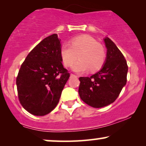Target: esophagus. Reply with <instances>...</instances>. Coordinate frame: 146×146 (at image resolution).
Returning a JSON list of instances; mask_svg holds the SVG:
<instances>
[{"instance_id": "1", "label": "esophagus", "mask_w": 146, "mask_h": 146, "mask_svg": "<svg viewBox=\"0 0 146 146\" xmlns=\"http://www.w3.org/2000/svg\"><path fill=\"white\" fill-rule=\"evenodd\" d=\"M73 77H75V78H76L77 77V75H74V74H71V78H73Z\"/></svg>"}]
</instances>
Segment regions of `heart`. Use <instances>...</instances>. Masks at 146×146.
<instances>
[{"label":"heart","instance_id":"b5f03b06","mask_svg":"<svg viewBox=\"0 0 146 146\" xmlns=\"http://www.w3.org/2000/svg\"><path fill=\"white\" fill-rule=\"evenodd\" d=\"M60 55L66 67H71L80 58L73 67V70L78 73L88 69L90 72L98 71L103 67L106 58L104 46L88 35L74 37L70 41V45L63 44L60 48Z\"/></svg>","mask_w":146,"mask_h":146}]
</instances>
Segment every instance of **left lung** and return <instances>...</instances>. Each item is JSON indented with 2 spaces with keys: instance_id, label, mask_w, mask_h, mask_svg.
Segmentation results:
<instances>
[{
  "instance_id": "left-lung-1",
  "label": "left lung",
  "mask_w": 146,
  "mask_h": 146,
  "mask_svg": "<svg viewBox=\"0 0 146 146\" xmlns=\"http://www.w3.org/2000/svg\"><path fill=\"white\" fill-rule=\"evenodd\" d=\"M106 59L100 71L90 77H80L79 95L86 104L102 108L118 98L127 82L128 65L124 56L109 38H104Z\"/></svg>"
}]
</instances>
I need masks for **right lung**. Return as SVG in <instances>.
Masks as SVG:
<instances>
[{"mask_svg": "<svg viewBox=\"0 0 146 146\" xmlns=\"http://www.w3.org/2000/svg\"><path fill=\"white\" fill-rule=\"evenodd\" d=\"M56 33L42 40L29 52L16 78L20 103L27 111L44 116L54 109L70 77L60 55Z\"/></svg>", "mask_w": 146, "mask_h": 146, "instance_id": "right-lung-1", "label": "right lung"}]
</instances>
